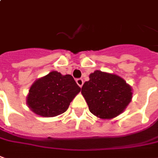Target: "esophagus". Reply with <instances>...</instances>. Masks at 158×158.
<instances>
[{"mask_svg":"<svg viewBox=\"0 0 158 158\" xmlns=\"http://www.w3.org/2000/svg\"><path fill=\"white\" fill-rule=\"evenodd\" d=\"M76 82H77V84L79 85V86L82 87L83 84H84V80L82 79H76Z\"/></svg>","mask_w":158,"mask_h":158,"instance_id":"esophagus-1","label":"esophagus"}]
</instances>
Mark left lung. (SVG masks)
I'll list each match as a JSON object with an SVG mask.
<instances>
[{
  "instance_id": "obj_1",
  "label": "left lung",
  "mask_w": 158,
  "mask_h": 158,
  "mask_svg": "<svg viewBox=\"0 0 158 158\" xmlns=\"http://www.w3.org/2000/svg\"><path fill=\"white\" fill-rule=\"evenodd\" d=\"M81 93L90 112L101 119H111L123 112L133 95L130 85L121 77L98 70L90 73Z\"/></svg>"
}]
</instances>
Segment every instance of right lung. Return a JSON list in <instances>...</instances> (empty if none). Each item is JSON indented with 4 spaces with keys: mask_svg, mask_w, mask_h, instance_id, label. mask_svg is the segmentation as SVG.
<instances>
[{
    "mask_svg": "<svg viewBox=\"0 0 158 158\" xmlns=\"http://www.w3.org/2000/svg\"><path fill=\"white\" fill-rule=\"evenodd\" d=\"M81 90L73 76L53 71L37 79L29 90L27 104L34 113L53 117L68 110L72 100Z\"/></svg>",
    "mask_w": 158,
    "mask_h": 158,
    "instance_id": "1",
    "label": "right lung"
}]
</instances>
